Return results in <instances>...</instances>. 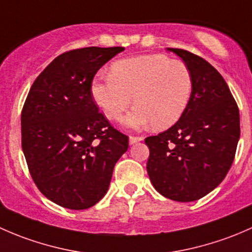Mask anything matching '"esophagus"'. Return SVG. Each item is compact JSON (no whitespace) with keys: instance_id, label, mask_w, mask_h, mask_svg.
<instances>
[{"instance_id":"esophagus-1","label":"esophagus","mask_w":252,"mask_h":252,"mask_svg":"<svg viewBox=\"0 0 252 252\" xmlns=\"http://www.w3.org/2000/svg\"><path fill=\"white\" fill-rule=\"evenodd\" d=\"M142 139H143V138H142V137H133V136H129V138H128L129 145H133V144L138 143V142H141Z\"/></svg>"}]
</instances>
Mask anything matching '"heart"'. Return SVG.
Wrapping results in <instances>:
<instances>
[{
    "label": "heart",
    "instance_id": "1",
    "mask_svg": "<svg viewBox=\"0 0 252 252\" xmlns=\"http://www.w3.org/2000/svg\"><path fill=\"white\" fill-rule=\"evenodd\" d=\"M193 93V77L186 63L165 54H143L115 62L110 76L92 82L91 94L110 120H119L136 104L124 124L131 128L173 126L186 113Z\"/></svg>",
    "mask_w": 252,
    "mask_h": 252
}]
</instances>
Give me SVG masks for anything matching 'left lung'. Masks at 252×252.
<instances>
[{
  "label": "left lung",
  "mask_w": 252,
  "mask_h": 252,
  "mask_svg": "<svg viewBox=\"0 0 252 252\" xmlns=\"http://www.w3.org/2000/svg\"><path fill=\"white\" fill-rule=\"evenodd\" d=\"M187 64L193 93L182 118L158 136L147 137V171L165 198L189 203L224 180L240 137L239 109L222 75L201 57L167 48Z\"/></svg>",
  "instance_id": "8db88e82"
}]
</instances>
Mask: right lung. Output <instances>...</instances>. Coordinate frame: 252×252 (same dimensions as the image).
I'll use <instances>...</instances> for the list:
<instances>
[{
    "mask_svg": "<svg viewBox=\"0 0 252 252\" xmlns=\"http://www.w3.org/2000/svg\"><path fill=\"white\" fill-rule=\"evenodd\" d=\"M124 47H86L61 54L31 86L22 111V147L41 193L71 210L107 194L128 137L110 126L91 94L97 71Z\"/></svg>",
    "mask_w": 252,
    "mask_h": 252,
    "instance_id": "1",
    "label": "right lung"
}]
</instances>
